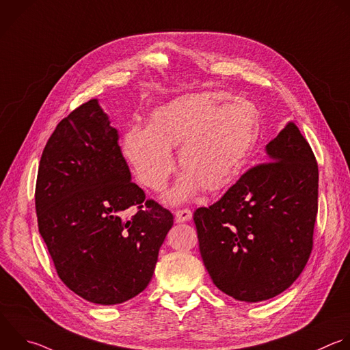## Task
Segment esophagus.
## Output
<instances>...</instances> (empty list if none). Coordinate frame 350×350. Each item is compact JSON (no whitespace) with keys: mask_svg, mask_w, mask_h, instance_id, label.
I'll list each match as a JSON object with an SVG mask.
<instances>
[{"mask_svg":"<svg viewBox=\"0 0 350 350\" xmlns=\"http://www.w3.org/2000/svg\"><path fill=\"white\" fill-rule=\"evenodd\" d=\"M176 222H187L192 218V211L189 208H178L174 213Z\"/></svg>","mask_w":350,"mask_h":350,"instance_id":"1","label":"esophagus"}]
</instances>
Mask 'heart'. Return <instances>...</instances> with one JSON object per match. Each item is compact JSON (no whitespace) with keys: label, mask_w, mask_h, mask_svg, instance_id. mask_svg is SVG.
I'll use <instances>...</instances> for the list:
<instances>
[{"label":"heart","mask_w":350,"mask_h":350,"mask_svg":"<svg viewBox=\"0 0 350 350\" xmlns=\"http://www.w3.org/2000/svg\"><path fill=\"white\" fill-rule=\"evenodd\" d=\"M258 126V109L247 98L224 92H202L178 97L154 109L148 125L133 124L124 135L122 151L137 180L162 191L176 163L185 174L169 198H188L199 185L224 188L250 154Z\"/></svg>","instance_id":"1"}]
</instances>
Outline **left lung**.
I'll return each instance as SVG.
<instances>
[{
	"label": "left lung",
	"instance_id": "left-lung-1",
	"mask_svg": "<svg viewBox=\"0 0 350 350\" xmlns=\"http://www.w3.org/2000/svg\"><path fill=\"white\" fill-rule=\"evenodd\" d=\"M219 200L193 213L199 250L213 283L229 297L260 302L304 271L317 214L314 154L290 122Z\"/></svg>",
	"mask_w": 350,
	"mask_h": 350
}]
</instances>
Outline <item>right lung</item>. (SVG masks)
I'll return each mask as SVG.
<instances>
[{
  "instance_id": "obj_1",
  "label": "right lung",
  "mask_w": 350,
  "mask_h": 350,
  "mask_svg": "<svg viewBox=\"0 0 350 350\" xmlns=\"http://www.w3.org/2000/svg\"><path fill=\"white\" fill-rule=\"evenodd\" d=\"M118 131L92 98L59 122L40 161V234L62 282L98 305L122 304L150 283L173 214L131 180ZM132 205L137 213L124 217Z\"/></svg>"
}]
</instances>
